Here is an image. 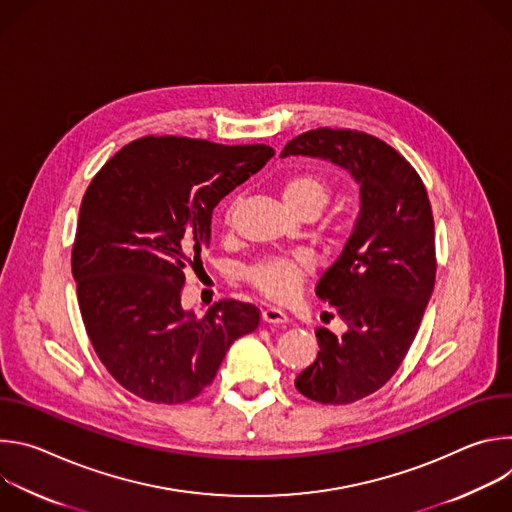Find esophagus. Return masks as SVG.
Returning <instances> with one entry per match:
<instances>
[{"mask_svg": "<svg viewBox=\"0 0 512 512\" xmlns=\"http://www.w3.org/2000/svg\"><path fill=\"white\" fill-rule=\"evenodd\" d=\"M261 318H263V322H267V324H287V320H289L283 310L273 308V306L265 308V310L261 312Z\"/></svg>", "mask_w": 512, "mask_h": 512, "instance_id": "34e87169", "label": "esophagus"}]
</instances>
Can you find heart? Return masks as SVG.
<instances>
[{
	"label": "heart",
	"mask_w": 512,
	"mask_h": 512,
	"mask_svg": "<svg viewBox=\"0 0 512 512\" xmlns=\"http://www.w3.org/2000/svg\"><path fill=\"white\" fill-rule=\"evenodd\" d=\"M281 198L285 206L300 218L318 216L332 198V186L328 180L314 172L291 174L281 184ZM227 210V218H231ZM332 243H340L344 229L336 227L330 233ZM314 269V261L306 253H296L289 257H265L243 271L245 281L257 289L261 296L273 302H289L296 298L306 275Z\"/></svg>",
	"instance_id": "1"
}]
</instances>
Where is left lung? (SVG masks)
I'll return each mask as SVG.
<instances>
[{"mask_svg":"<svg viewBox=\"0 0 512 512\" xmlns=\"http://www.w3.org/2000/svg\"><path fill=\"white\" fill-rule=\"evenodd\" d=\"M330 160L360 184V212L316 296L336 306L346 332L316 330L318 356L296 389L324 405L379 391L401 367L435 283V231L415 168L383 139L356 129H310L281 152Z\"/></svg>","mask_w":512,"mask_h":512,"instance_id":"1","label":"left lung"}]
</instances>
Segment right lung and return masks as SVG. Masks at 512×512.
I'll return each instance as SVG.
<instances>
[{"mask_svg": "<svg viewBox=\"0 0 512 512\" xmlns=\"http://www.w3.org/2000/svg\"><path fill=\"white\" fill-rule=\"evenodd\" d=\"M273 154L263 143L145 135L89 184L70 259L79 308L99 360L139 399H194L229 346L259 326L253 304L221 300L198 318L180 300L186 265H202L214 206Z\"/></svg>", "mask_w": 512, "mask_h": 512, "instance_id": "obj_1", "label": "right lung"}]
</instances>
